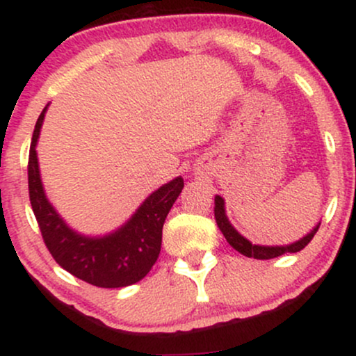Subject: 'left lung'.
<instances>
[{"label":"left lung","mask_w":356,"mask_h":356,"mask_svg":"<svg viewBox=\"0 0 356 356\" xmlns=\"http://www.w3.org/2000/svg\"><path fill=\"white\" fill-rule=\"evenodd\" d=\"M214 218L216 222H218L220 232L224 234L227 243L231 244L236 251L241 252V254L248 256V257H254V259H273V257H277L284 252H298L301 251L305 246H308V243L314 238L316 231L320 229V224L313 227V231L309 234H306L305 238H301L296 243L288 244V246H257V244L249 243L246 238L239 234L234 227L231 226L229 219L226 216V209H224V199L220 195H216L214 199Z\"/></svg>","instance_id":"left-lung-1"}]
</instances>
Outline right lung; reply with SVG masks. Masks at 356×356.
<instances>
[{"label":"right lung","mask_w":356,"mask_h":356,"mask_svg":"<svg viewBox=\"0 0 356 356\" xmlns=\"http://www.w3.org/2000/svg\"><path fill=\"white\" fill-rule=\"evenodd\" d=\"M47 107L36 120L28 157V191L43 241L53 259L65 271L99 288L130 286L152 269L161 252L162 227L170 207L184 189L182 177L164 184L142 202L122 227L102 238H90L70 229L44 195L40 177L36 142Z\"/></svg>","instance_id":"obj_1"}]
</instances>
